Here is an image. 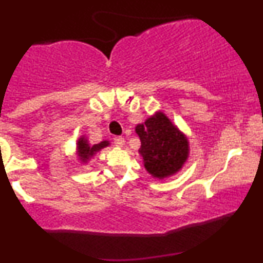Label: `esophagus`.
<instances>
[{"instance_id": "esophagus-1", "label": "esophagus", "mask_w": 263, "mask_h": 263, "mask_svg": "<svg viewBox=\"0 0 263 263\" xmlns=\"http://www.w3.org/2000/svg\"><path fill=\"white\" fill-rule=\"evenodd\" d=\"M114 143L116 144L117 147H122L125 144V138L121 137V136H117V137L114 138Z\"/></svg>"}]
</instances>
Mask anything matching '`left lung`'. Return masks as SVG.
Instances as JSON below:
<instances>
[{"instance_id": "1", "label": "left lung", "mask_w": 263, "mask_h": 263, "mask_svg": "<svg viewBox=\"0 0 263 263\" xmlns=\"http://www.w3.org/2000/svg\"><path fill=\"white\" fill-rule=\"evenodd\" d=\"M136 134L144 168L153 178L164 179L182 170L189 157L188 138L164 114L158 111L136 126Z\"/></svg>"}]
</instances>
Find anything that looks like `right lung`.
I'll list each match as a JSON object with an SVG mask.
<instances>
[{
    "label": "right lung",
    "instance_id": "1",
    "mask_svg": "<svg viewBox=\"0 0 263 263\" xmlns=\"http://www.w3.org/2000/svg\"><path fill=\"white\" fill-rule=\"evenodd\" d=\"M108 144H110V142L108 141H102V142H100V143L92 144L91 146V144H89V142H87L86 138L84 137V136H81L77 143L78 157H79V159L81 162L86 163L90 158H92V157L95 156L99 151H101L102 148H105V147H107Z\"/></svg>",
    "mask_w": 263,
    "mask_h": 263
}]
</instances>
